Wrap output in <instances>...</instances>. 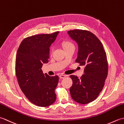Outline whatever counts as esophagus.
<instances>
[{
	"mask_svg": "<svg viewBox=\"0 0 124 124\" xmlns=\"http://www.w3.org/2000/svg\"><path fill=\"white\" fill-rule=\"evenodd\" d=\"M66 75H60V78H61V79H63V78H64L65 77H66Z\"/></svg>",
	"mask_w": 124,
	"mask_h": 124,
	"instance_id": "34e87169",
	"label": "esophagus"
}]
</instances>
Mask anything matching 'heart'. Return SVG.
<instances>
[{
  "label": "heart",
  "mask_w": 124,
  "mask_h": 124,
  "mask_svg": "<svg viewBox=\"0 0 124 124\" xmlns=\"http://www.w3.org/2000/svg\"><path fill=\"white\" fill-rule=\"evenodd\" d=\"M63 46L64 48H68V47H70L74 46L73 44L69 41L63 42Z\"/></svg>",
  "instance_id": "obj_1"
}]
</instances>
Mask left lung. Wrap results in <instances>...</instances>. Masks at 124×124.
<instances>
[{"instance_id":"1","label":"left lung","mask_w":124,"mask_h":124,"mask_svg":"<svg viewBox=\"0 0 124 124\" xmlns=\"http://www.w3.org/2000/svg\"><path fill=\"white\" fill-rule=\"evenodd\" d=\"M68 33L78 46L75 62L85 67L80 79L70 76L73 81L70 94L75 101L87 104L98 97L104 87L108 72L106 53L101 42L90 31L75 29Z\"/></svg>"}]
</instances>
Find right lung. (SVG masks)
Here are the masks:
<instances>
[{"label":"right lung","mask_w":124,"mask_h":124,"mask_svg":"<svg viewBox=\"0 0 124 124\" xmlns=\"http://www.w3.org/2000/svg\"><path fill=\"white\" fill-rule=\"evenodd\" d=\"M59 33L29 37L22 40L17 52L15 73L18 85L28 99L39 107H48L56 101L59 77L44 74L41 68L49 61V47Z\"/></svg>","instance_id":"right-lung-1"}]
</instances>
